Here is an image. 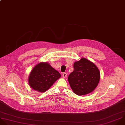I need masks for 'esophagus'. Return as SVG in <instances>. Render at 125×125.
<instances>
[{
	"label": "esophagus",
	"instance_id": "1",
	"mask_svg": "<svg viewBox=\"0 0 125 125\" xmlns=\"http://www.w3.org/2000/svg\"><path fill=\"white\" fill-rule=\"evenodd\" d=\"M62 76H63V77L64 78H65V77H66L67 76V74L66 73H63Z\"/></svg>",
	"mask_w": 125,
	"mask_h": 125
}]
</instances>
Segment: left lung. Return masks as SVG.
Masks as SVG:
<instances>
[{"mask_svg": "<svg viewBox=\"0 0 125 125\" xmlns=\"http://www.w3.org/2000/svg\"><path fill=\"white\" fill-rule=\"evenodd\" d=\"M73 71L68 76V81L73 92L78 96L93 92L100 79L98 67L90 60L81 58L73 64Z\"/></svg>", "mask_w": 125, "mask_h": 125, "instance_id": "left-lung-1", "label": "left lung"}]
</instances>
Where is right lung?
I'll list each match as a JSON object with an SVG mask.
<instances>
[{
    "label": "right lung",
    "mask_w": 125,
    "mask_h": 125,
    "mask_svg": "<svg viewBox=\"0 0 125 125\" xmlns=\"http://www.w3.org/2000/svg\"><path fill=\"white\" fill-rule=\"evenodd\" d=\"M60 73L48 63L40 62L32 69L28 77L29 85L39 92H45L60 77Z\"/></svg>",
    "instance_id": "obj_1"
}]
</instances>
